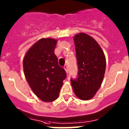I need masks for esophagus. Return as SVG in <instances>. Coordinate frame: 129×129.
I'll use <instances>...</instances> for the list:
<instances>
[{"mask_svg": "<svg viewBox=\"0 0 129 129\" xmlns=\"http://www.w3.org/2000/svg\"><path fill=\"white\" fill-rule=\"evenodd\" d=\"M64 70H65V71H66V72H67V74H68V67H67V66H65V67H64Z\"/></svg>", "mask_w": 129, "mask_h": 129, "instance_id": "obj_1", "label": "esophagus"}]
</instances>
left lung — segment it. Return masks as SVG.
<instances>
[{
    "mask_svg": "<svg viewBox=\"0 0 129 129\" xmlns=\"http://www.w3.org/2000/svg\"><path fill=\"white\" fill-rule=\"evenodd\" d=\"M76 46L78 75L70 79L76 96L81 100H89L95 95L103 82L106 68V58L100 44L85 33L74 37Z\"/></svg>",
    "mask_w": 129,
    "mask_h": 129,
    "instance_id": "1",
    "label": "left lung"
}]
</instances>
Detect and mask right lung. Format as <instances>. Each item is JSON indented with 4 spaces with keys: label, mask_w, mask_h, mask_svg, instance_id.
<instances>
[{
    "label": "right lung",
    "mask_w": 129,
    "mask_h": 129,
    "mask_svg": "<svg viewBox=\"0 0 129 129\" xmlns=\"http://www.w3.org/2000/svg\"><path fill=\"white\" fill-rule=\"evenodd\" d=\"M57 40L41 39L26 52L23 59L24 76L31 89L44 102H51L58 98L65 70L58 64L54 53Z\"/></svg>",
    "instance_id": "right-lung-1"
}]
</instances>
